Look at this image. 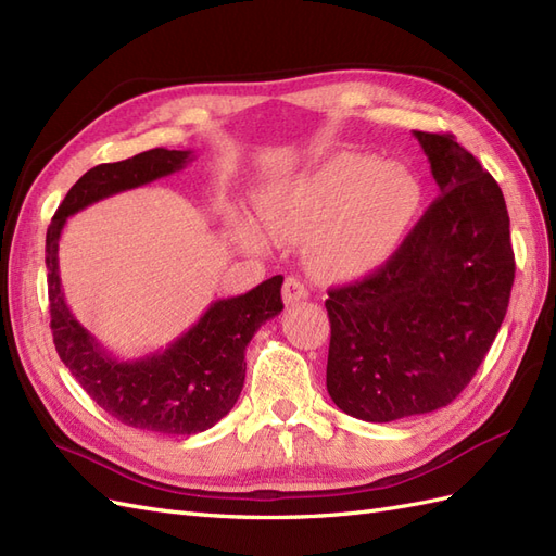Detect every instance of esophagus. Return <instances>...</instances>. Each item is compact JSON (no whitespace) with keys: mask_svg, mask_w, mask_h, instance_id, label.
I'll list each match as a JSON object with an SVG mask.
<instances>
[{"mask_svg":"<svg viewBox=\"0 0 556 556\" xmlns=\"http://www.w3.org/2000/svg\"><path fill=\"white\" fill-rule=\"evenodd\" d=\"M304 299H308V290L306 285L299 280L296 276H288L285 278V285H282V302L292 306V304H299L304 302Z\"/></svg>","mask_w":556,"mask_h":556,"instance_id":"esophagus-1","label":"esophagus"}]
</instances>
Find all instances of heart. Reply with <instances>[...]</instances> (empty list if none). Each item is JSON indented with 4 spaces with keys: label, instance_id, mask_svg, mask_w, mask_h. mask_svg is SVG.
<instances>
[{
    "label": "heart",
    "instance_id": "obj_1",
    "mask_svg": "<svg viewBox=\"0 0 556 556\" xmlns=\"http://www.w3.org/2000/svg\"><path fill=\"white\" fill-rule=\"evenodd\" d=\"M414 170L374 154L343 152L264 193L268 229L285 243L315 236L308 260L315 271L351 276L379 264L397 248L421 207ZM238 243L257 248L248 219H233Z\"/></svg>",
    "mask_w": 556,
    "mask_h": 556
}]
</instances>
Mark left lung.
Returning <instances> with one entry per match:
<instances>
[{"mask_svg":"<svg viewBox=\"0 0 556 556\" xmlns=\"http://www.w3.org/2000/svg\"><path fill=\"white\" fill-rule=\"evenodd\" d=\"M440 197L381 268L332 288L327 393L369 424L458 397L509 304L515 252L503 191L452 132H421Z\"/></svg>","mask_w":556,"mask_h":556,"instance_id":"left-lung-1","label":"left lung"}]
</instances>
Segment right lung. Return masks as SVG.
<instances>
[{
	"label": "right lung",
	"instance_id": "right-lung-1",
	"mask_svg": "<svg viewBox=\"0 0 556 556\" xmlns=\"http://www.w3.org/2000/svg\"><path fill=\"white\" fill-rule=\"evenodd\" d=\"M191 156L193 152L156 147L126 161L100 163L67 191L47 231L51 332L60 359L116 421L161 434L203 432L233 409L245 381L248 343L282 311V276L268 278L241 296L217 299L168 349L118 359L72 315L58 274V241L74 213L182 170Z\"/></svg>",
	"mask_w": 556,
	"mask_h": 556
}]
</instances>
